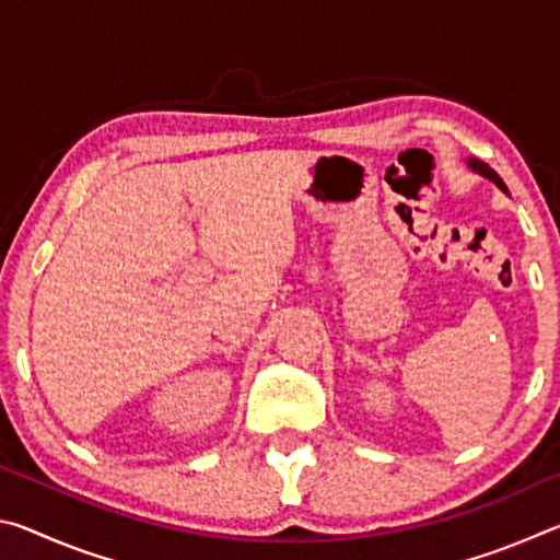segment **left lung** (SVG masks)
I'll list each match as a JSON object with an SVG mask.
<instances>
[{
    "mask_svg": "<svg viewBox=\"0 0 560 560\" xmlns=\"http://www.w3.org/2000/svg\"><path fill=\"white\" fill-rule=\"evenodd\" d=\"M467 165H469V170L471 173H477V175H481V177H487V179H491V183H494L501 192L504 195H509V189H506V185H504V179H501L494 170H491L487 163H481V160H477V158H467Z\"/></svg>",
    "mask_w": 560,
    "mask_h": 560,
    "instance_id": "1",
    "label": "left lung"
}]
</instances>
